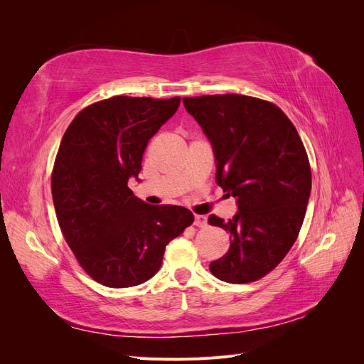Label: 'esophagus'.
Returning <instances> with one entry per match:
<instances>
[{
  "instance_id": "34e87169",
  "label": "esophagus",
  "mask_w": 364,
  "mask_h": 364,
  "mask_svg": "<svg viewBox=\"0 0 364 364\" xmlns=\"http://www.w3.org/2000/svg\"><path fill=\"white\" fill-rule=\"evenodd\" d=\"M194 225L197 228H205L208 223H206V217L205 215H194Z\"/></svg>"
}]
</instances>
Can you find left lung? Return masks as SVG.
Segmentation results:
<instances>
[{
  "instance_id": "1",
  "label": "left lung",
  "mask_w": 364,
  "mask_h": 364,
  "mask_svg": "<svg viewBox=\"0 0 364 364\" xmlns=\"http://www.w3.org/2000/svg\"><path fill=\"white\" fill-rule=\"evenodd\" d=\"M182 102L214 146L217 183L238 203L234 218H208L230 234L228 253L209 270L230 284L258 281L287 255L304 223L311 193L304 142L289 117L261 98L217 94Z\"/></svg>"
}]
</instances>
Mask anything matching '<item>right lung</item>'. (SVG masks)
I'll use <instances>...</instances> for the list:
<instances>
[{"label": "right lung", "mask_w": 364, "mask_h": 364, "mask_svg": "<svg viewBox=\"0 0 364 364\" xmlns=\"http://www.w3.org/2000/svg\"><path fill=\"white\" fill-rule=\"evenodd\" d=\"M179 105L181 97L115 95L82 109L60 141L51 173L58 222L80 267L106 287L150 279L165 246L194 222L186 208L147 205L127 186Z\"/></svg>", "instance_id": "1"}]
</instances>
